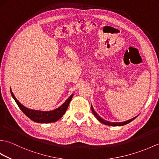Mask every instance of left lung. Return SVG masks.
Listing matches in <instances>:
<instances>
[{
    "instance_id": "obj_1",
    "label": "left lung",
    "mask_w": 159,
    "mask_h": 159,
    "mask_svg": "<svg viewBox=\"0 0 159 159\" xmlns=\"http://www.w3.org/2000/svg\"><path fill=\"white\" fill-rule=\"evenodd\" d=\"M91 108H92V113L93 114V116L97 118V120H98L100 122H101V123L103 124L108 125V126H124V125H126V124H127L128 123H130V121L134 120L138 116H135L134 117L132 118V119H130V120H128L127 121H121V122H111V121H107L105 120H104L103 118L99 116V115L96 112L95 110H94L93 107L92 106H92H91Z\"/></svg>"
}]
</instances>
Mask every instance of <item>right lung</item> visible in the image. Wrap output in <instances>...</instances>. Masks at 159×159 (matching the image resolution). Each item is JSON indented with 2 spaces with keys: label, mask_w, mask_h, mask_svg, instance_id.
I'll use <instances>...</instances> for the list:
<instances>
[{
  "label": "right lung",
  "mask_w": 159,
  "mask_h": 159,
  "mask_svg": "<svg viewBox=\"0 0 159 159\" xmlns=\"http://www.w3.org/2000/svg\"><path fill=\"white\" fill-rule=\"evenodd\" d=\"M10 91H11V93L13 98L16 101V104H18V106L19 107L20 110H21L22 112L31 120L38 123H51L58 121L60 118H61L63 115L65 114L67 107L69 106L70 101L72 100L74 95L72 93V95H71L68 98L61 104V105L59 107L57 108V109L51 111H44L31 109L25 107L17 100V98L14 96V94L12 92L11 89H10Z\"/></svg>",
  "instance_id": "right-lung-1"
}]
</instances>
